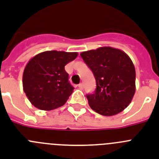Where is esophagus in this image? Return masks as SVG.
<instances>
[{"instance_id":"obj_1","label":"esophagus","mask_w":159,"mask_h":159,"mask_svg":"<svg viewBox=\"0 0 159 159\" xmlns=\"http://www.w3.org/2000/svg\"><path fill=\"white\" fill-rule=\"evenodd\" d=\"M78 88H79L80 89H83V88H84L83 84H82V83H80L79 85H78Z\"/></svg>"}]
</instances>
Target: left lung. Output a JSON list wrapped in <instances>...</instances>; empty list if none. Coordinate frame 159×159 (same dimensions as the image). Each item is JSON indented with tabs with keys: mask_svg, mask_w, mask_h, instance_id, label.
Wrapping results in <instances>:
<instances>
[{
	"mask_svg": "<svg viewBox=\"0 0 159 159\" xmlns=\"http://www.w3.org/2000/svg\"><path fill=\"white\" fill-rule=\"evenodd\" d=\"M81 57L96 80L94 93L87 94L90 108L98 114L113 116L125 110L135 93V68L121 49L105 46L85 51Z\"/></svg>",
	"mask_w": 159,
	"mask_h": 159,
	"instance_id": "1",
	"label": "left lung"
}]
</instances>
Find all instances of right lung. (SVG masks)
I'll list each match as a JSON object with an SVG mask.
<instances>
[{"label":"right lung","instance_id":"right-lung-1","mask_svg":"<svg viewBox=\"0 0 159 159\" xmlns=\"http://www.w3.org/2000/svg\"><path fill=\"white\" fill-rule=\"evenodd\" d=\"M78 53L45 51L29 61L23 73V89L32 105L42 110H52L67 102L74 88L69 81L65 66Z\"/></svg>","mask_w":159,"mask_h":159}]
</instances>
